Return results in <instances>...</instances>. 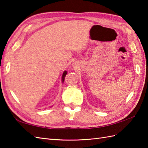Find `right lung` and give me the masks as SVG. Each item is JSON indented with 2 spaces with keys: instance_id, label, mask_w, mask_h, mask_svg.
I'll list each match as a JSON object with an SVG mask.
<instances>
[{
  "instance_id": "obj_1",
  "label": "right lung",
  "mask_w": 148,
  "mask_h": 148,
  "mask_svg": "<svg viewBox=\"0 0 148 148\" xmlns=\"http://www.w3.org/2000/svg\"><path fill=\"white\" fill-rule=\"evenodd\" d=\"M66 74H67V71H65L64 72V73H63V75H62V82H64V78H65V77H66Z\"/></svg>"
}]
</instances>
